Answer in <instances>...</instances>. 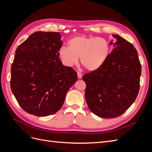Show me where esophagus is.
Here are the masks:
<instances>
[{
  "instance_id": "esophagus-1",
  "label": "esophagus",
  "mask_w": 152,
  "mask_h": 152,
  "mask_svg": "<svg viewBox=\"0 0 152 152\" xmlns=\"http://www.w3.org/2000/svg\"><path fill=\"white\" fill-rule=\"evenodd\" d=\"M77 77H78V78H79V79H81V78L83 76L82 73L81 72H80V71H77Z\"/></svg>"
}]
</instances>
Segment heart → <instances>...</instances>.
Listing matches in <instances>:
<instances>
[{
  "label": "heart",
  "instance_id": "obj_1",
  "mask_svg": "<svg viewBox=\"0 0 152 152\" xmlns=\"http://www.w3.org/2000/svg\"><path fill=\"white\" fill-rule=\"evenodd\" d=\"M110 52V43L106 38L81 35L71 38L68 41V47H61L58 54L66 66L76 64L80 57L83 67L89 71H95L104 64Z\"/></svg>",
  "mask_w": 152,
  "mask_h": 152
}]
</instances>
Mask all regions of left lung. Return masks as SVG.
I'll list each match as a JSON object with an SVG mask.
<instances>
[{"mask_svg": "<svg viewBox=\"0 0 152 152\" xmlns=\"http://www.w3.org/2000/svg\"><path fill=\"white\" fill-rule=\"evenodd\" d=\"M114 48L100 69L82 77L90 110L103 118H114L133 104L140 90L141 66L133 45L117 35Z\"/></svg>", "mask_w": 152, "mask_h": 152, "instance_id": "1", "label": "left lung"}]
</instances>
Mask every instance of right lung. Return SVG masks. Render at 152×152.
Returning <instances> with one entry per match:
<instances>
[{
    "instance_id": "right-lung-1",
    "label": "right lung",
    "mask_w": 152,
    "mask_h": 152,
    "mask_svg": "<svg viewBox=\"0 0 152 152\" xmlns=\"http://www.w3.org/2000/svg\"><path fill=\"white\" fill-rule=\"evenodd\" d=\"M61 38L59 32L37 31L15 52L11 88L19 105L28 114L44 117L56 113L77 80L76 72L60 61Z\"/></svg>"
}]
</instances>
